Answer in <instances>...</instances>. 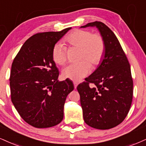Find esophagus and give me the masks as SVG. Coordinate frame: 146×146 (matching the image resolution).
Listing matches in <instances>:
<instances>
[{
    "label": "esophagus",
    "mask_w": 146,
    "mask_h": 146,
    "mask_svg": "<svg viewBox=\"0 0 146 146\" xmlns=\"http://www.w3.org/2000/svg\"><path fill=\"white\" fill-rule=\"evenodd\" d=\"M73 84H74V88L75 89H76V88L78 85V82H73Z\"/></svg>",
    "instance_id": "obj_1"
}]
</instances>
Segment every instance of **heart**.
<instances>
[{"label":"heart","mask_w":146,"mask_h":146,"mask_svg":"<svg viewBox=\"0 0 146 146\" xmlns=\"http://www.w3.org/2000/svg\"><path fill=\"white\" fill-rule=\"evenodd\" d=\"M65 41L71 47L80 49V62L71 64L62 70V76L74 82H80L90 73L91 66L96 67L105 54V43L101 35L92 34L86 30H75L71 33ZM52 58L57 64H65L67 61V47L61 43L54 45L52 52Z\"/></svg>","instance_id":"b5f03b06"}]
</instances>
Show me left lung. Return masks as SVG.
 I'll use <instances>...</instances> for the list:
<instances>
[{
	"label": "left lung",
	"instance_id": "left-lung-1",
	"mask_svg": "<svg viewBox=\"0 0 146 146\" xmlns=\"http://www.w3.org/2000/svg\"><path fill=\"white\" fill-rule=\"evenodd\" d=\"M96 27L105 43L103 58L98 68L77 87L84 120L96 129H110L120 124L129 113L133 82L127 58L115 34L101 22L81 28ZM92 83L93 87L89 84Z\"/></svg>",
	"mask_w": 146,
	"mask_h": 146
}]
</instances>
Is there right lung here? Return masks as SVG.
Returning <instances> with one entry per match:
<instances>
[{"mask_svg": "<svg viewBox=\"0 0 146 146\" xmlns=\"http://www.w3.org/2000/svg\"><path fill=\"white\" fill-rule=\"evenodd\" d=\"M71 29L33 35L12 63L11 101L23 120L34 127H52L63 119L66 96L74 86L68 79L58 80L59 71L52 52L54 45Z\"/></svg>", "mask_w": 146, "mask_h": 146, "instance_id": "obj_1", "label": "right lung"}]
</instances>
